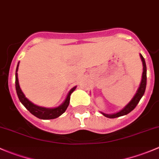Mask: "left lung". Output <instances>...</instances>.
Listing matches in <instances>:
<instances>
[{
	"label": "left lung",
	"mask_w": 159,
	"mask_h": 159,
	"mask_svg": "<svg viewBox=\"0 0 159 159\" xmlns=\"http://www.w3.org/2000/svg\"><path fill=\"white\" fill-rule=\"evenodd\" d=\"M141 59L142 61V64H143V73H142V82H141L140 86H139V89H138L137 93L135 94V95L134 96V98H132V100L123 108L122 110L120 111L119 112H117L115 114H112V115H107V114L102 113V115H105V117L109 118H118L120 116H123V115H128L129 112H131V111L134 109L137 105L139 104V101L141 100L142 97L143 96V94H145V88H146V82H147V75H146V64H145V58L143 57V56L142 54H140Z\"/></svg>",
	"instance_id": "obj_1"
}]
</instances>
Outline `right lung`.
<instances>
[{
  "label": "right lung",
  "instance_id": "add662e5",
  "mask_svg": "<svg viewBox=\"0 0 159 159\" xmlns=\"http://www.w3.org/2000/svg\"><path fill=\"white\" fill-rule=\"evenodd\" d=\"M18 65L17 66V69H16V75H15V87H16V91H17V96H18V98L20 100V102H21L22 105L27 108L32 115H34V116H36L37 118H41V119H54V118H57L60 115H61L67 109V108L69 105L70 102V96L71 94V93L75 91L76 87H74L68 93V96H67L66 99H65V102L62 104L61 105H60L59 107L55 108H42V107L37 106V105H34L32 102H30L28 98H26L25 96V94H23V92L21 91V90L20 89V85H19L18 82V78H17V69H18Z\"/></svg>",
  "mask_w": 159,
  "mask_h": 159
}]
</instances>
